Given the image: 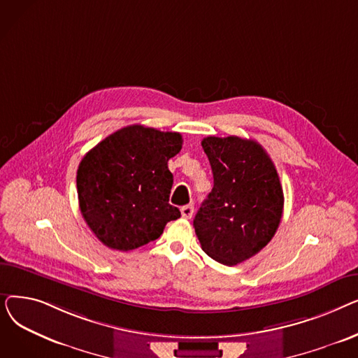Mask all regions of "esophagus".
I'll return each instance as SVG.
<instances>
[{
  "label": "esophagus",
  "instance_id": "1",
  "mask_svg": "<svg viewBox=\"0 0 358 358\" xmlns=\"http://www.w3.org/2000/svg\"><path fill=\"white\" fill-rule=\"evenodd\" d=\"M193 213H194V206L193 204H187V206H182V208H181V216L184 219H192Z\"/></svg>",
  "mask_w": 358,
  "mask_h": 358
}]
</instances>
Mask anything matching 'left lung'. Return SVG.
<instances>
[{
	"label": "left lung",
	"instance_id": "left-lung-1",
	"mask_svg": "<svg viewBox=\"0 0 358 358\" xmlns=\"http://www.w3.org/2000/svg\"><path fill=\"white\" fill-rule=\"evenodd\" d=\"M213 189L194 217L201 250L224 266L258 254L274 236L283 215L277 169L258 142L239 136H208Z\"/></svg>",
	"mask_w": 358,
	"mask_h": 358
}]
</instances>
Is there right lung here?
Here are the masks:
<instances>
[{"label":"right lung","mask_w":358,"mask_h":358,"mask_svg":"<svg viewBox=\"0 0 358 358\" xmlns=\"http://www.w3.org/2000/svg\"><path fill=\"white\" fill-rule=\"evenodd\" d=\"M181 145L177 131L131 124L85 154L77 171L80 210L106 247L136 250L181 216L168 203L174 181L168 161Z\"/></svg>","instance_id":"obj_1"}]
</instances>
